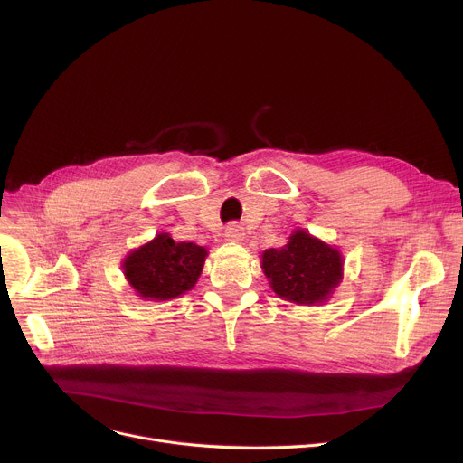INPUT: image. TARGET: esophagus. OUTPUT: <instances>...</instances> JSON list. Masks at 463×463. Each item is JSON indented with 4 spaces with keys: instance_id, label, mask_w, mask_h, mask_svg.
<instances>
[{
    "instance_id": "obj_1",
    "label": "esophagus",
    "mask_w": 463,
    "mask_h": 463,
    "mask_svg": "<svg viewBox=\"0 0 463 463\" xmlns=\"http://www.w3.org/2000/svg\"><path fill=\"white\" fill-rule=\"evenodd\" d=\"M225 238L231 240V241H241L245 238V231L241 225L238 223H231L227 229H225Z\"/></svg>"
}]
</instances>
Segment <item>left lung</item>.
<instances>
[{"instance_id": "1", "label": "left lung", "mask_w": 463, "mask_h": 463, "mask_svg": "<svg viewBox=\"0 0 463 463\" xmlns=\"http://www.w3.org/2000/svg\"><path fill=\"white\" fill-rule=\"evenodd\" d=\"M261 271L277 297L298 306H320L343 282L345 258L337 247L297 229L284 247L261 252Z\"/></svg>"}]
</instances>
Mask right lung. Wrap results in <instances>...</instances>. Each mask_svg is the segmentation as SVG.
<instances>
[{
  "mask_svg": "<svg viewBox=\"0 0 463 463\" xmlns=\"http://www.w3.org/2000/svg\"><path fill=\"white\" fill-rule=\"evenodd\" d=\"M209 250L192 241H175L168 232L129 250L122 273L143 300L166 302L190 291L200 279Z\"/></svg>",
  "mask_w": 463,
  "mask_h": 463,
  "instance_id": "right-lung-1",
  "label": "right lung"
}]
</instances>
